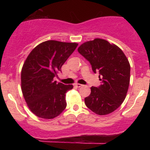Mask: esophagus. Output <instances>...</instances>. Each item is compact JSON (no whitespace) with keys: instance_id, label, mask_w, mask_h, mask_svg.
Segmentation results:
<instances>
[{"instance_id":"esophagus-1","label":"esophagus","mask_w":150,"mask_h":150,"mask_svg":"<svg viewBox=\"0 0 150 150\" xmlns=\"http://www.w3.org/2000/svg\"><path fill=\"white\" fill-rule=\"evenodd\" d=\"M75 86H76V87H78V88H79V87L83 86V85H82V84H79V83H76V84H75Z\"/></svg>"}]
</instances>
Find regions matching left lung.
<instances>
[{
	"label": "left lung",
	"instance_id": "left-lung-1",
	"mask_svg": "<svg viewBox=\"0 0 150 150\" xmlns=\"http://www.w3.org/2000/svg\"><path fill=\"white\" fill-rule=\"evenodd\" d=\"M78 52L101 78L99 86L91 87L85 104L96 114L113 112L124 101L129 86L131 67L126 56L117 46L98 38L83 43Z\"/></svg>",
	"mask_w": 150,
	"mask_h": 150
}]
</instances>
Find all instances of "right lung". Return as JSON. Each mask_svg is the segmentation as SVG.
<instances>
[{
  "instance_id": "obj_1",
  "label": "right lung",
  "mask_w": 150,
  "mask_h": 150,
  "mask_svg": "<svg viewBox=\"0 0 150 150\" xmlns=\"http://www.w3.org/2000/svg\"><path fill=\"white\" fill-rule=\"evenodd\" d=\"M76 43L45 41L30 52L21 74L22 91L30 111L43 119H53L65 109L66 92L73 85L54 81V77L69 56Z\"/></svg>"
}]
</instances>
